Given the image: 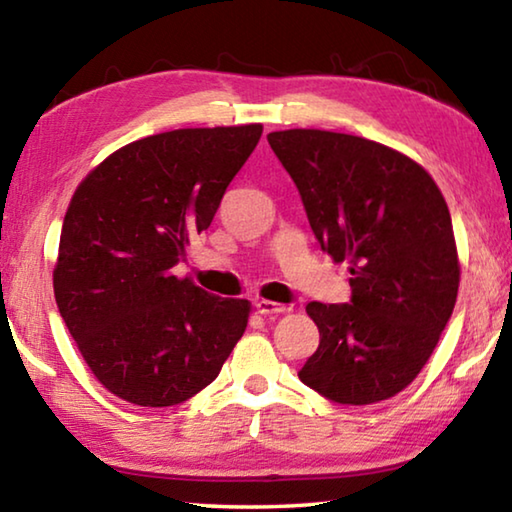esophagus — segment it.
Wrapping results in <instances>:
<instances>
[{
  "label": "esophagus",
  "mask_w": 512,
  "mask_h": 512,
  "mask_svg": "<svg viewBox=\"0 0 512 512\" xmlns=\"http://www.w3.org/2000/svg\"><path fill=\"white\" fill-rule=\"evenodd\" d=\"M255 307L262 316H277V314H284V311H289L287 305H280V302H273V300H264V298H257L255 300Z\"/></svg>",
  "instance_id": "esophagus-1"
}]
</instances>
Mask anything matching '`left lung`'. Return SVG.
<instances>
[{
  "label": "left lung",
  "instance_id": "1",
  "mask_svg": "<svg viewBox=\"0 0 512 512\" xmlns=\"http://www.w3.org/2000/svg\"><path fill=\"white\" fill-rule=\"evenodd\" d=\"M268 144L320 248L352 273L350 302L307 305L320 343L298 377L336 404L388 400L418 377L456 305L445 198L420 164L357 135L293 128Z\"/></svg>",
  "mask_w": 512,
  "mask_h": 512
}]
</instances>
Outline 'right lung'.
Returning <instances> with one entry per match:
<instances>
[{
	"label": "right lung",
	"instance_id": "add662e5",
	"mask_svg": "<svg viewBox=\"0 0 512 512\" xmlns=\"http://www.w3.org/2000/svg\"><path fill=\"white\" fill-rule=\"evenodd\" d=\"M259 137V124L144 137L74 192L54 268L58 311L94 377L121 400H189L244 334L248 300L214 296L171 268L210 228Z\"/></svg>",
	"mask_w": 512,
	"mask_h": 512
}]
</instances>
